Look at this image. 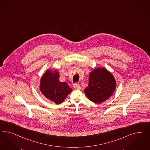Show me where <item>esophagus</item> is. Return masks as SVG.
<instances>
[{"mask_svg":"<svg viewBox=\"0 0 150 150\" xmlns=\"http://www.w3.org/2000/svg\"><path fill=\"white\" fill-rule=\"evenodd\" d=\"M73 87H74V88H75V89H76V90H79V89H81V86L80 85H79L78 84H74L73 85Z\"/></svg>","mask_w":150,"mask_h":150,"instance_id":"obj_1","label":"esophagus"}]
</instances>
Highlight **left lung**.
<instances>
[{
    "instance_id": "obj_1",
    "label": "left lung",
    "mask_w": 150,
    "mask_h": 150,
    "mask_svg": "<svg viewBox=\"0 0 150 150\" xmlns=\"http://www.w3.org/2000/svg\"><path fill=\"white\" fill-rule=\"evenodd\" d=\"M116 86L115 78L104 67H97L89 74L88 86L84 92L88 100L100 104L112 95Z\"/></svg>"
}]
</instances>
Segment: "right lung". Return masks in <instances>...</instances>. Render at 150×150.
<instances>
[{
	"instance_id": "obj_1",
	"label": "right lung",
	"mask_w": 150,
	"mask_h": 150,
	"mask_svg": "<svg viewBox=\"0 0 150 150\" xmlns=\"http://www.w3.org/2000/svg\"><path fill=\"white\" fill-rule=\"evenodd\" d=\"M57 69H48L41 78L40 85L43 95L57 104L62 103L72 91L66 83L60 81Z\"/></svg>"
}]
</instances>
